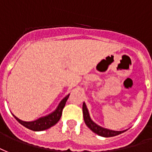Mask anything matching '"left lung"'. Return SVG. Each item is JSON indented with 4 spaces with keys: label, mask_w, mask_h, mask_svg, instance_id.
<instances>
[{
    "label": "left lung",
    "mask_w": 152,
    "mask_h": 152,
    "mask_svg": "<svg viewBox=\"0 0 152 152\" xmlns=\"http://www.w3.org/2000/svg\"><path fill=\"white\" fill-rule=\"evenodd\" d=\"M83 118L84 121L86 123V125L90 129H91L93 132L96 133L99 136L102 137H105V138H108V137H113L116 135L120 134H122L123 132H125L126 130H123V131H115V130H112V129H105L103 128L101 126H98L96 123H95L90 117L89 112L87 108V105L85 103H83Z\"/></svg>",
    "instance_id": "8db88e82"
}]
</instances>
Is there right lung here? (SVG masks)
I'll return each instance as SVG.
<instances>
[{"instance_id": "add662e5", "label": "right lung", "mask_w": 152, "mask_h": 152, "mask_svg": "<svg viewBox=\"0 0 152 152\" xmlns=\"http://www.w3.org/2000/svg\"><path fill=\"white\" fill-rule=\"evenodd\" d=\"M69 94L68 96H66L64 99L60 102L59 105L57 106V108H56V110L53 112L52 113L48 114L45 117H40L37 120L33 121H23L18 119L17 117H15L14 115H13L14 118L18 121V122L23 125V126H25L26 128L29 129H31L33 131H42V130H45V129H49L50 127L53 126L54 125H56V123L59 121L62 114V110L64 107H65V103L68 99Z\"/></svg>"}]
</instances>
